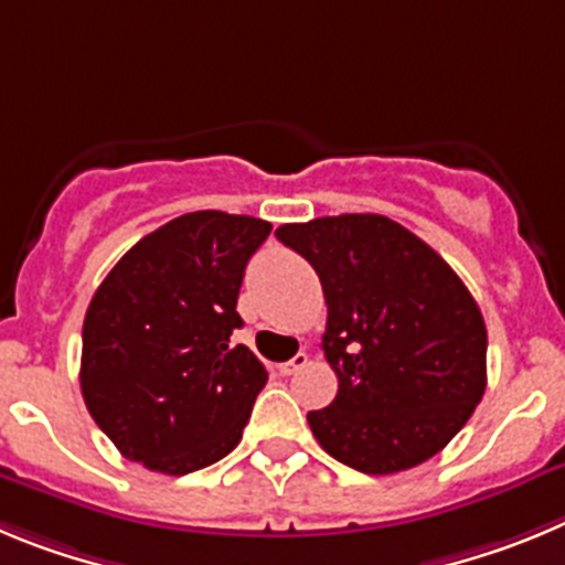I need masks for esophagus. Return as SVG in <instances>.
<instances>
[{"label": "esophagus", "instance_id": "34e87169", "mask_svg": "<svg viewBox=\"0 0 565 565\" xmlns=\"http://www.w3.org/2000/svg\"><path fill=\"white\" fill-rule=\"evenodd\" d=\"M307 363H309V358H307V354H303V352H298V354H295L292 360H287V363H281V365H278V371H281L284 377H289V374H295V371H301L303 365H307Z\"/></svg>", "mask_w": 565, "mask_h": 565}]
</instances>
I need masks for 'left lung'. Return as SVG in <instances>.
<instances>
[{
    "label": "left lung",
    "instance_id": "1",
    "mask_svg": "<svg viewBox=\"0 0 565 565\" xmlns=\"http://www.w3.org/2000/svg\"><path fill=\"white\" fill-rule=\"evenodd\" d=\"M276 236L312 264L327 298L323 354L338 394L307 414L320 447L369 476L439 454L487 388V327L470 289L380 213L320 216Z\"/></svg>",
    "mask_w": 565,
    "mask_h": 565
}]
</instances>
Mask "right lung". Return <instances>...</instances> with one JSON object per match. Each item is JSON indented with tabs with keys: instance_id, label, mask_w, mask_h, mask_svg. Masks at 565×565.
I'll return each mask as SVG.
<instances>
[{
	"instance_id": "1",
	"label": "right lung",
	"mask_w": 565,
	"mask_h": 565,
	"mask_svg": "<svg viewBox=\"0 0 565 565\" xmlns=\"http://www.w3.org/2000/svg\"><path fill=\"white\" fill-rule=\"evenodd\" d=\"M273 225L196 211L143 236L95 289L84 318L81 394L131 461L185 476L242 439L267 383L231 334L245 267Z\"/></svg>"
}]
</instances>
